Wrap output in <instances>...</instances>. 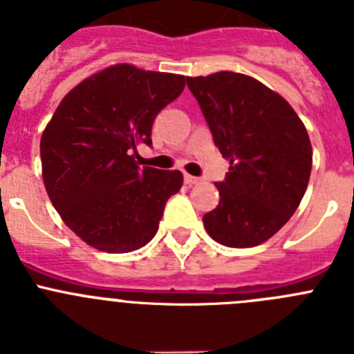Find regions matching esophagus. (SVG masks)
<instances>
[{"mask_svg": "<svg viewBox=\"0 0 354 354\" xmlns=\"http://www.w3.org/2000/svg\"><path fill=\"white\" fill-rule=\"evenodd\" d=\"M184 183L187 184V186H195V184L200 183L198 177H193V175L189 174H184Z\"/></svg>", "mask_w": 354, "mask_h": 354, "instance_id": "1", "label": "esophagus"}]
</instances>
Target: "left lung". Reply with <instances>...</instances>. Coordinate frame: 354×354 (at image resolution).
Wrapping results in <instances>:
<instances>
[{"label":"left lung","mask_w":354,"mask_h":354,"mask_svg":"<svg viewBox=\"0 0 354 354\" xmlns=\"http://www.w3.org/2000/svg\"><path fill=\"white\" fill-rule=\"evenodd\" d=\"M212 133L230 159L216 183L220 204L204 216L209 236L223 246H257L296 212L308 186L312 145L303 122L282 95L261 81L216 72L186 77Z\"/></svg>","instance_id":"8db88e82"}]
</instances>
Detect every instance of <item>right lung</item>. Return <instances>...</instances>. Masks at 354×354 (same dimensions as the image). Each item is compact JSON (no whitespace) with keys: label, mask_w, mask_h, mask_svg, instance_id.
<instances>
[{"label":"right lung","mask_w":354,"mask_h":354,"mask_svg":"<svg viewBox=\"0 0 354 354\" xmlns=\"http://www.w3.org/2000/svg\"><path fill=\"white\" fill-rule=\"evenodd\" d=\"M179 74L118 64L72 88L42 133V179L64 223L93 248L127 253L156 236L179 170L138 167L158 113L183 93Z\"/></svg>","instance_id":"1"}]
</instances>
